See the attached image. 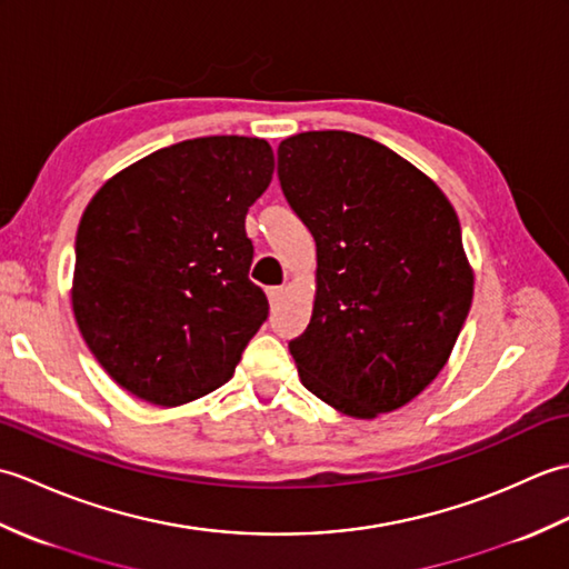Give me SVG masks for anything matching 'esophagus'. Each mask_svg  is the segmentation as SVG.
I'll return each mask as SVG.
<instances>
[{"mask_svg": "<svg viewBox=\"0 0 569 569\" xmlns=\"http://www.w3.org/2000/svg\"><path fill=\"white\" fill-rule=\"evenodd\" d=\"M266 296H269V303H271V308H273V306H278V303H281V298H283V286H271V288H266Z\"/></svg>", "mask_w": 569, "mask_h": 569, "instance_id": "obj_1", "label": "esophagus"}]
</instances>
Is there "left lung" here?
Masks as SVG:
<instances>
[{"label":"left lung","instance_id":"8db88e82","mask_svg":"<svg viewBox=\"0 0 569 569\" xmlns=\"http://www.w3.org/2000/svg\"><path fill=\"white\" fill-rule=\"evenodd\" d=\"M278 180L316 239V303L288 342L320 401L377 418L428 389L452 355L475 293L445 192L383 143L303 131L278 147Z\"/></svg>","mask_w":569,"mask_h":569}]
</instances>
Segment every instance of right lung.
<instances>
[{"mask_svg":"<svg viewBox=\"0 0 569 569\" xmlns=\"http://www.w3.org/2000/svg\"><path fill=\"white\" fill-rule=\"evenodd\" d=\"M273 176L263 139L202 137L127 166L76 237L72 312L100 367L173 408L232 379L269 300L249 281L247 212Z\"/></svg>","mask_w":569,"mask_h":569,"instance_id":"1","label":"right lung"}]
</instances>
